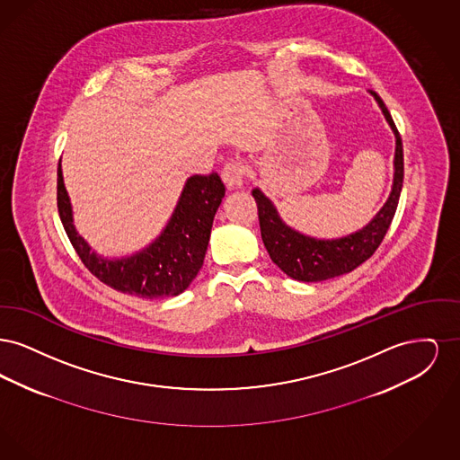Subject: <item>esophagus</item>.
<instances>
[{
	"instance_id": "esophagus-1",
	"label": "esophagus",
	"mask_w": 460,
	"mask_h": 460,
	"mask_svg": "<svg viewBox=\"0 0 460 460\" xmlns=\"http://www.w3.org/2000/svg\"><path fill=\"white\" fill-rule=\"evenodd\" d=\"M246 174V167L241 160H229L222 167V181L226 182L227 188H240L243 184V179Z\"/></svg>"
}]
</instances>
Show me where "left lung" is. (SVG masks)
<instances>
[{"instance_id": "1", "label": "left lung", "mask_w": 460, "mask_h": 460, "mask_svg": "<svg viewBox=\"0 0 460 460\" xmlns=\"http://www.w3.org/2000/svg\"><path fill=\"white\" fill-rule=\"evenodd\" d=\"M372 94L377 100L388 124L394 129L396 150H394V190L385 207L364 229L341 240L324 241L308 238L293 231L279 219L274 205L261 190L252 191L259 208L263 244L272 262L293 279L315 283V281H324V279L350 272L360 263L371 259L372 253L383 243L390 229V224L394 220V212L398 207L402 184H403V146H402L400 132L396 129L386 105L376 93Z\"/></svg>"}]
</instances>
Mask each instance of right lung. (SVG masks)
I'll return each mask as SVG.
<instances>
[{
  "mask_svg": "<svg viewBox=\"0 0 460 460\" xmlns=\"http://www.w3.org/2000/svg\"><path fill=\"white\" fill-rule=\"evenodd\" d=\"M57 175L60 220L74 250L94 278L120 293L150 300L175 296L191 285L203 265L214 216L226 195L217 172L190 177L162 236L146 250L120 261L98 257L77 234L60 162Z\"/></svg>",
  "mask_w": 460,
  "mask_h": 460,
  "instance_id": "right-lung-1",
  "label": "right lung"
}]
</instances>
